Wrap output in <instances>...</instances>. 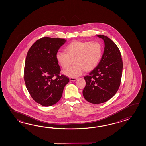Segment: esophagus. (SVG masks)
I'll return each instance as SVG.
<instances>
[{"instance_id": "1", "label": "esophagus", "mask_w": 146, "mask_h": 146, "mask_svg": "<svg viewBox=\"0 0 146 146\" xmlns=\"http://www.w3.org/2000/svg\"><path fill=\"white\" fill-rule=\"evenodd\" d=\"M69 80H70V81H74L77 80V78H70L69 79Z\"/></svg>"}]
</instances>
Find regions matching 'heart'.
<instances>
[{"mask_svg":"<svg viewBox=\"0 0 146 146\" xmlns=\"http://www.w3.org/2000/svg\"><path fill=\"white\" fill-rule=\"evenodd\" d=\"M65 50L66 53H56V58L64 70L74 62L71 68L64 72L70 77H77L84 71H92L98 65L102 55V45L98 41L74 40L69 44Z\"/></svg>","mask_w":146,"mask_h":146,"instance_id":"b5f03b06","label":"heart"}]
</instances>
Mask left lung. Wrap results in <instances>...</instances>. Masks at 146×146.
<instances>
[{"instance_id":"left-lung-1","label":"left lung","mask_w":146,"mask_h":146,"mask_svg":"<svg viewBox=\"0 0 146 146\" xmlns=\"http://www.w3.org/2000/svg\"><path fill=\"white\" fill-rule=\"evenodd\" d=\"M103 40L104 51L98 65L84 76L86 85L82 91L89 102L99 104L112 98L121 84L123 60L118 47L109 37L97 35Z\"/></svg>"}]
</instances>
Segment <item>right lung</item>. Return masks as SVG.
I'll use <instances>...</instances> for the list:
<instances>
[{
    "instance_id": "add662e5",
    "label": "right lung",
    "mask_w": 146,
    "mask_h": 146,
    "mask_svg": "<svg viewBox=\"0 0 146 146\" xmlns=\"http://www.w3.org/2000/svg\"><path fill=\"white\" fill-rule=\"evenodd\" d=\"M64 38L44 37L36 40L29 50L25 62L24 79L27 89L36 102L53 106L60 99L68 78L60 75L56 53L65 43Z\"/></svg>"
}]
</instances>
